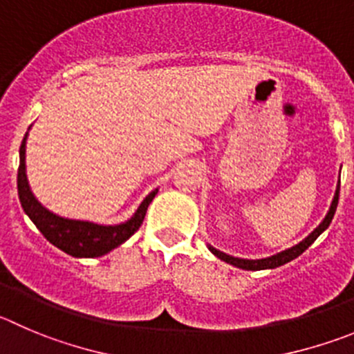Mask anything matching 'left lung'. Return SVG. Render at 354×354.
<instances>
[{"mask_svg": "<svg viewBox=\"0 0 354 354\" xmlns=\"http://www.w3.org/2000/svg\"><path fill=\"white\" fill-rule=\"evenodd\" d=\"M339 190H341V185H337V190H335V197H333L332 201V206H330V211L328 214L325 216V220H323L322 223H319V227H316L315 232H311L309 236L306 237V239L302 241V243H299L297 246L290 248V250H285V252L277 253V255L274 257H269V259H262V260H243V259H234V257L230 255H225V253L218 252V250H214V248L209 246L211 253L213 255H216L218 259L223 260V262L230 263V266H236V267H241V269H246V270H262V269H274V267H279L283 266V263L290 262V260L297 259L299 255H302L304 252H306L307 248L311 246L313 243H315L316 239H318L319 234L323 232V230L326 229V227L330 225V222H332L333 214H335V209H337V204H339Z\"/></svg>", "mask_w": 354, "mask_h": 354, "instance_id": "obj_1", "label": "left lung"}]
</instances>
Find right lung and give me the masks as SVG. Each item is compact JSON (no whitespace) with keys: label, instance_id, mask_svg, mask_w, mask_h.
<instances>
[{"label":"right lung","instance_id":"add662e5","mask_svg":"<svg viewBox=\"0 0 354 354\" xmlns=\"http://www.w3.org/2000/svg\"><path fill=\"white\" fill-rule=\"evenodd\" d=\"M21 164H19L17 173V190L19 199H21L22 209L26 211L29 218L32 220L39 232L45 236V239L50 241L54 246L62 250L64 253L71 257H85V259H94L101 257L104 253L111 252L113 248L120 246L122 243L129 239L132 234L136 232L141 227L147 214L148 204L157 196V190L150 194L147 199L141 203L138 211L131 220L120 225H95L91 222H80V220H68L61 218L57 214L50 213L48 209L41 206L35 196L29 190L28 178H26V136L21 145Z\"/></svg>","mask_w":354,"mask_h":354}]
</instances>
